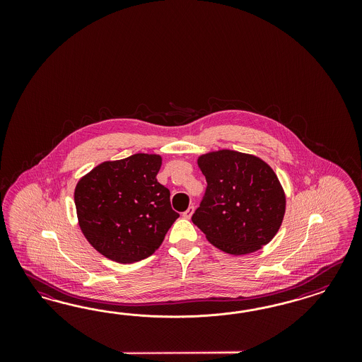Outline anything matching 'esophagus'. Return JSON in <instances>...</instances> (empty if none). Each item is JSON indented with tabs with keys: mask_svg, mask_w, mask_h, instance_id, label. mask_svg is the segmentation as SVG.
Wrapping results in <instances>:
<instances>
[{
	"mask_svg": "<svg viewBox=\"0 0 362 362\" xmlns=\"http://www.w3.org/2000/svg\"><path fill=\"white\" fill-rule=\"evenodd\" d=\"M194 206H191V207H188V209H186V211H185V212H183V218H185V219H189V218H191V216H192V214H194Z\"/></svg>",
	"mask_w": 362,
	"mask_h": 362,
	"instance_id": "esophagus-1",
	"label": "esophagus"
}]
</instances>
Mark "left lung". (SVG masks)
Instances as JSON below:
<instances>
[{
	"mask_svg": "<svg viewBox=\"0 0 362 362\" xmlns=\"http://www.w3.org/2000/svg\"><path fill=\"white\" fill-rule=\"evenodd\" d=\"M207 188L192 223L207 240L230 255L256 252L272 240L285 214L279 177L263 159L219 150L200 155Z\"/></svg>",
	"mask_w": 362,
	"mask_h": 362,
	"instance_id": "obj_1",
	"label": "left lung"
}]
</instances>
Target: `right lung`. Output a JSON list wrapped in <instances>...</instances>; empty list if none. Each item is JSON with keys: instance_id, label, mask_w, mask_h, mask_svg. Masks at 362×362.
<instances>
[{"instance_id": "right-lung-1", "label": "right lung", "mask_w": 362, "mask_h": 362, "mask_svg": "<svg viewBox=\"0 0 362 362\" xmlns=\"http://www.w3.org/2000/svg\"><path fill=\"white\" fill-rule=\"evenodd\" d=\"M162 156L134 153L103 162L81 177L74 191L78 223L88 243L112 262L151 256L179 214L156 175Z\"/></svg>"}]
</instances>
